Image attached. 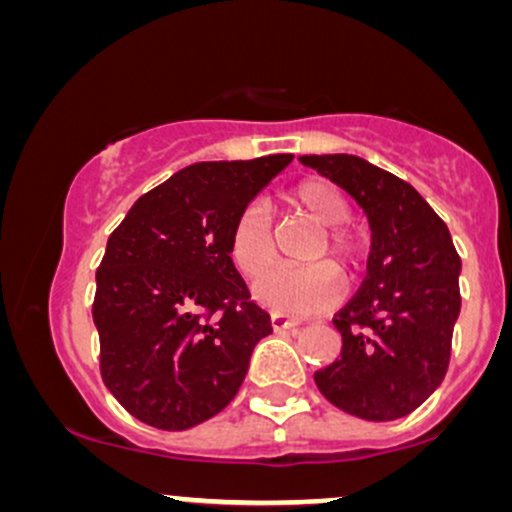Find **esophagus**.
<instances>
[{
    "label": "esophagus",
    "mask_w": 512,
    "mask_h": 512,
    "mask_svg": "<svg viewBox=\"0 0 512 512\" xmlns=\"http://www.w3.org/2000/svg\"><path fill=\"white\" fill-rule=\"evenodd\" d=\"M272 327L274 332H286L296 327V320H291L289 315H281V313H272Z\"/></svg>",
    "instance_id": "34e87169"
}]
</instances>
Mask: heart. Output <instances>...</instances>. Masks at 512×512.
I'll list each match as a JSON object with an SVG mask.
<instances>
[{
  "mask_svg": "<svg viewBox=\"0 0 512 512\" xmlns=\"http://www.w3.org/2000/svg\"><path fill=\"white\" fill-rule=\"evenodd\" d=\"M293 209L320 226V236L310 243L308 267H284L262 276L276 262L274 228L260 204H250L238 214L231 231V257L250 279H257V301L281 315H315L330 310L342 296V274L356 276L366 257V238L351 226V204L332 182L310 178L286 192Z\"/></svg>",
  "mask_w": 512,
  "mask_h": 512,
  "instance_id": "b5f03b06",
  "label": "heart"
}]
</instances>
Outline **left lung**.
Segmentation results:
<instances>
[{
  "mask_svg": "<svg viewBox=\"0 0 512 512\" xmlns=\"http://www.w3.org/2000/svg\"><path fill=\"white\" fill-rule=\"evenodd\" d=\"M368 214L373 245L356 296L332 317L342 354L315 373L334 407L366 421L402 419L450 366L460 315V255L450 231L409 182L358 156H301Z\"/></svg>",
  "mask_w": 512,
  "mask_h": 512,
  "instance_id": "8db88e82",
  "label": "left lung"
}]
</instances>
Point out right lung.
I'll use <instances>...</instances> for the list:
<instances>
[{"mask_svg":"<svg viewBox=\"0 0 512 512\" xmlns=\"http://www.w3.org/2000/svg\"><path fill=\"white\" fill-rule=\"evenodd\" d=\"M291 154L182 168L134 202L96 272L101 375L134 419L185 431L231 404L272 334L231 260V231Z\"/></svg>","mask_w":512,"mask_h":512,"instance_id":"right-lung-1","label":"right lung"}]
</instances>
